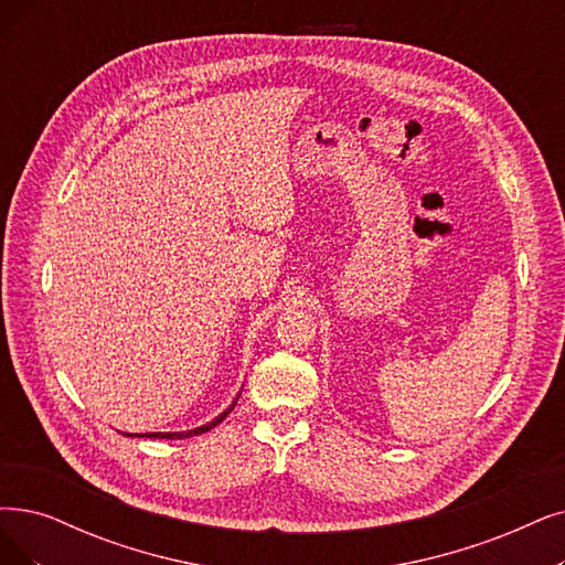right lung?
<instances>
[{"instance_id":"right-lung-1","label":"right lung","mask_w":565,"mask_h":565,"mask_svg":"<svg viewBox=\"0 0 565 565\" xmlns=\"http://www.w3.org/2000/svg\"><path fill=\"white\" fill-rule=\"evenodd\" d=\"M238 396H241V392H238ZM238 396L230 403V408H224L215 419H211L209 424H201V426H196V428H190V431H157V434H146V438H169V440H173V438H190V436H199V434H206V431H211L213 426H217L224 417H227L232 411H234V405H236V401H238ZM125 436H129V438H134V434H125ZM137 438H143V434H137Z\"/></svg>"}]
</instances>
